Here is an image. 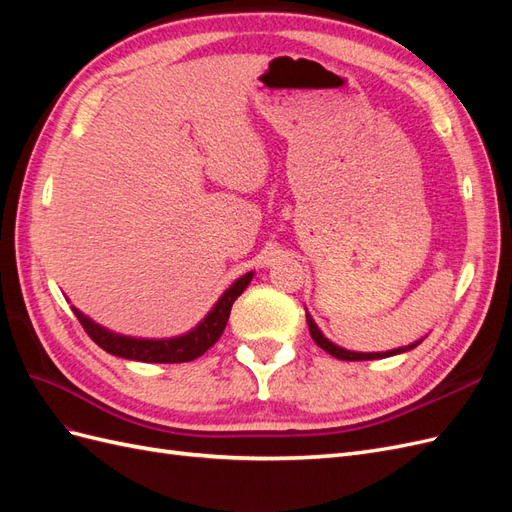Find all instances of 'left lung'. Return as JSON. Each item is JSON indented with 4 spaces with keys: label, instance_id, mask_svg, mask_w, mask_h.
<instances>
[{
    "label": "left lung",
    "instance_id": "obj_1",
    "mask_svg": "<svg viewBox=\"0 0 512 512\" xmlns=\"http://www.w3.org/2000/svg\"><path fill=\"white\" fill-rule=\"evenodd\" d=\"M307 327H309V335H312L314 342H316L324 352H329L331 356H335V359H339V361H371V359H384V356H393V354H399V352H406V350H410V348L421 344V342H416V344H412V346H408V348H397V350H391V352H350V350H344V348H339V346L331 344L329 339L318 331L316 322L312 320V316H309V314H307Z\"/></svg>",
    "mask_w": 512,
    "mask_h": 512
}]
</instances>
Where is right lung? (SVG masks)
<instances>
[{
    "label": "right lung",
    "instance_id": "right-lung-1",
    "mask_svg": "<svg viewBox=\"0 0 512 512\" xmlns=\"http://www.w3.org/2000/svg\"><path fill=\"white\" fill-rule=\"evenodd\" d=\"M250 280H252V273L239 277V280L222 294V299L215 303L209 316L200 322L194 331L175 339H158L156 342V339H134V337L115 335L111 331L98 327L94 320L83 316L76 307H72V312L76 318H79L85 333L108 354L121 356V359L143 361V363H188L198 359L200 354H205L215 342H218L220 335L226 329L232 303L239 299V294L247 288Z\"/></svg>",
    "mask_w": 512,
    "mask_h": 512
}]
</instances>
